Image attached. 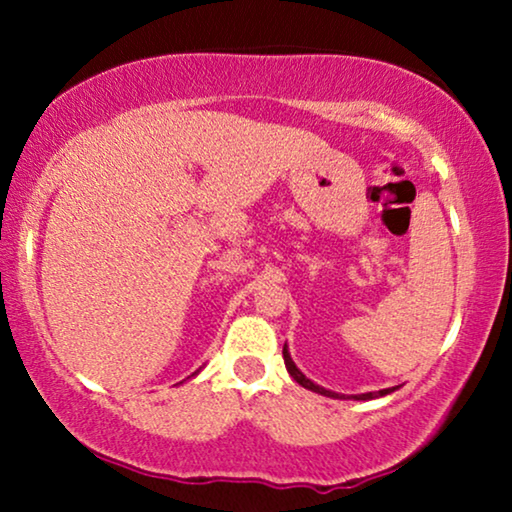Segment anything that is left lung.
Segmentation results:
<instances>
[{
  "label": "left lung",
  "mask_w": 512,
  "mask_h": 512,
  "mask_svg": "<svg viewBox=\"0 0 512 512\" xmlns=\"http://www.w3.org/2000/svg\"><path fill=\"white\" fill-rule=\"evenodd\" d=\"M284 363H286V370H289V375L293 377V380H296L300 387H305V389H310V391H314V394H321V396H328V398H345V394H335V391H331V389H324V387H319V384H314L312 380H307V377L300 373L298 370V366L296 363H293V359H291V354H289V349H286V345H284ZM398 387H389V389H380V391H368V394H356V396H347V398H354V401H368V398H377V396H387V394H391V391H396Z\"/></svg>",
  "instance_id": "obj_1"
}]
</instances>
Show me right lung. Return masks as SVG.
I'll use <instances>...</instances> for the list:
<instances>
[{"label": "right lung", "mask_w": 512, "mask_h": 512, "mask_svg": "<svg viewBox=\"0 0 512 512\" xmlns=\"http://www.w3.org/2000/svg\"><path fill=\"white\" fill-rule=\"evenodd\" d=\"M193 375H195V373H193Z\"/></svg>", "instance_id": "add662e5"}]
</instances>
